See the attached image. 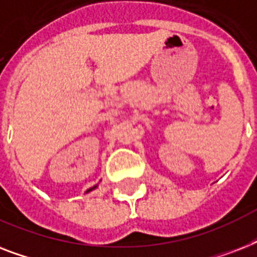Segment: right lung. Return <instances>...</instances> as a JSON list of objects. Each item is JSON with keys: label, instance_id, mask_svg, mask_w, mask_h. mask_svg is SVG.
<instances>
[{"label": "right lung", "instance_id": "add662e5", "mask_svg": "<svg viewBox=\"0 0 257 257\" xmlns=\"http://www.w3.org/2000/svg\"><path fill=\"white\" fill-rule=\"evenodd\" d=\"M94 188H96V187H93V188H90V189H88V192H89V191H92V189H94Z\"/></svg>", "mask_w": 257, "mask_h": 257}]
</instances>
